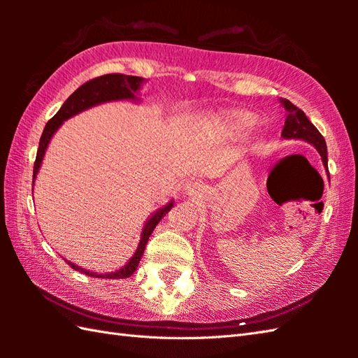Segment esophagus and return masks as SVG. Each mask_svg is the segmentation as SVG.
Segmentation results:
<instances>
[{"label": "esophagus", "instance_id": "1", "mask_svg": "<svg viewBox=\"0 0 358 358\" xmlns=\"http://www.w3.org/2000/svg\"><path fill=\"white\" fill-rule=\"evenodd\" d=\"M186 192L189 195L196 196V195H201L204 192V187H203L201 183H196V181H194V183L186 185Z\"/></svg>", "mask_w": 358, "mask_h": 358}]
</instances>
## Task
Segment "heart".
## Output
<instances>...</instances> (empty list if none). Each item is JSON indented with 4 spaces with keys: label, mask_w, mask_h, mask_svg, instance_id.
<instances>
[{
    "label": "heart",
    "mask_w": 358,
    "mask_h": 358,
    "mask_svg": "<svg viewBox=\"0 0 358 358\" xmlns=\"http://www.w3.org/2000/svg\"><path fill=\"white\" fill-rule=\"evenodd\" d=\"M257 123V117L248 110H227L217 117V124L226 136H241Z\"/></svg>",
    "instance_id": "b5f03b06"
}]
</instances>
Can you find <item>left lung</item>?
I'll return each mask as SVG.
<instances>
[{"instance_id":"8db88e82","label":"left lung","mask_w":358,"mask_h":358,"mask_svg":"<svg viewBox=\"0 0 358 358\" xmlns=\"http://www.w3.org/2000/svg\"><path fill=\"white\" fill-rule=\"evenodd\" d=\"M281 104L285 106L287 112V117L285 121V127L281 131V136L283 138H296V140H305L306 143L313 144V146L318 150L320 154L323 164L326 167V172H328V148H326V141L323 135L318 132V129L310 123L305 112L296 108L289 100H283L281 98ZM329 177V172H328Z\"/></svg>"}]
</instances>
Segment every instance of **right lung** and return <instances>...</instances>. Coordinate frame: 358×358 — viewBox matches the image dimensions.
I'll return each mask as SVG.
<instances>
[{"instance_id":"add662e5","label":"right lung","mask_w":358,"mask_h":358,"mask_svg":"<svg viewBox=\"0 0 358 358\" xmlns=\"http://www.w3.org/2000/svg\"><path fill=\"white\" fill-rule=\"evenodd\" d=\"M144 81V78L141 77H132V75H123V73H108L103 75V77H96L94 80H89L85 85L80 86L75 92L67 98L64 101V104L62 106L55 115H53L48 124H45L43 135L40 138V148H38L36 152V159L34 164V181L36 178V173L40 171V166L43 163V158L45 154V149H48L50 138L53 136V134L57 132V129L63 124V121H66L67 118H71L77 113L86 110L92 106L101 104L106 101H118V100H136V90L141 87V83ZM173 206V201H171L169 204H166L164 208L158 209L154 215H152L146 224L143 227L141 232V240L140 245L136 248L134 257L129 260L123 268L115 271V272H109V273H96V272H90L80 268V266L73 264L71 262H67V264H71V268L75 271H80L83 273H86L89 277H98V278H112V280H123L131 277L132 273L138 268V263L141 260V257L144 254V248L148 245V240L150 237V234L154 232L155 226L158 224L159 220H162L167 212H169Z\"/></svg>"}]
</instances>
